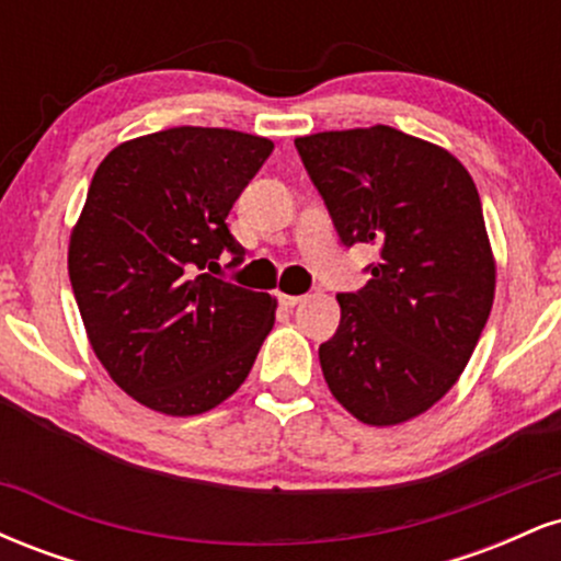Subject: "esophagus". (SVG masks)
Returning <instances> with one entry per match:
<instances>
[{"mask_svg": "<svg viewBox=\"0 0 561 561\" xmlns=\"http://www.w3.org/2000/svg\"><path fill=\"white\" fill-rule=\"evenodd\" d=\"M276 300H279V306L295 308L302 300V295H285V293H279V295H276Z\"/></svg>", "mask_w": 561, "mask_h": 561, "instance_id": "esophagus-1", "label": "esophagus"}]
</instances>
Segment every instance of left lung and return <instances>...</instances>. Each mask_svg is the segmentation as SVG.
Masks as SVG:
<instances>
[{
    "instance_id": "1",
    "label": "left lung",
    "mask_w": 561,
    "mask_h": 561,
    "mask_svg": "<svg viewBox=\"0 0 561 561\" xmlns=\"http://www.w3.org/2000/svg\"><path fill=\"white\" fill-rule=\"evenodd\" d=\"M345 248L377 244L319 347L332 396L375 427L454 388L491 317L495 266L478 186L450 152L390 126L295 139Z\"/></svg>"
}]
</instances>
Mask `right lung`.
Here are the masks:
<instances>
[{
  "label": "right lung",
  "instance_id": "obj_1",
  "mask_svg": "<svg viewBox=\"0 0 561 561\" xmlns=\"http://www.w3.org/2000/svg\"><path fill=\"white\" fill-rule=\"evenodd\" d=\"M274 141L179 126L118 145L73 229L68 272L96 358L147 409H214L253 369L274 327L272 295L210 275L244 248L227 216Z\"/></svg>",
  "mask_w": 561,
  "mask_h": 561
}]
</instances>
